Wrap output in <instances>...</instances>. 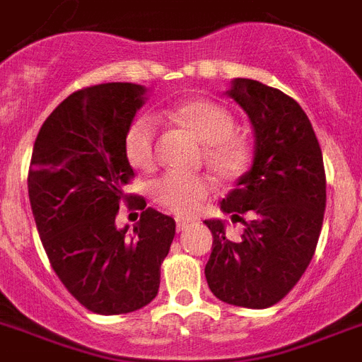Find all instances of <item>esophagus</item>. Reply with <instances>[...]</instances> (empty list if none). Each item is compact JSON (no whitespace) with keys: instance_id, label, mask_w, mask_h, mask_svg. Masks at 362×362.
Instances as JSON below:
<instances>
[{"instance_id":"esophagus-1","label":"esophagus","mask_w":362,"mask_h":362,"mask_svg":"<svg viewBox=\"0 0 362 362\" xmlns=\"http://www.w3.org/2000/svg\"><path fill=\"white\" fill-rule=\"evenodd\" d=\"M194 223L188 222V220H183V218H179L177 220V231H187L188 228H192Z\"/></svg>"}]
</instances>
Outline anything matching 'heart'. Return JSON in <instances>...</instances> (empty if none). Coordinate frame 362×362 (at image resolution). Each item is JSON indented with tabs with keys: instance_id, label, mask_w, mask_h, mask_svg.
Wrapping results in <instances>:
<instances>
[{
	"instance_id": "1",
	"label": "heart",
	"mask_w": 362,
	"mask_h": 362,
	"mask_svg": "<svg viewBox=\"0 0 362 362\" xmlns=\"http://www.w3.org/2000/svg\"><path fill=\"white\" fill-rule=\"evenodd\" d=\"M170 120L203 142V159L220 181L233 183L252 166V149L237 136L235 118L216 101L192 98L164 110ZM157 122L148 115L134 118L125 131V155L134 168L149 170L157 164ZM213 185L203 175L166 174L151 185V196L160 207L177 216H194L211 196Z\"/></svg>"
}]
</instances>
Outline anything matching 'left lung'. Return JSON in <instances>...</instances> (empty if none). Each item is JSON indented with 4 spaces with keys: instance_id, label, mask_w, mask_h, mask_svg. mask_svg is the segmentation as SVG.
I'll return each mask as SVG.
<instances>
[{
    "instance_id": "obj_1",
    "label": "left lung",
    "mask_w": 362,
    "mask_h": 362,
    "mask_svg": "<svg viewBox=\"0 0 362 362\" xmlns=\"http://www.w3.org/2000/svg\"><path fill=\"white\" fill-rule=\"evenodd\" d=\"M226 94L250 118L255 151L252 168L220 203L244 223L240 240L226 237L222 220H205L213 233L205 277L218 300L267 309L292 291L315 255L325 211L324 159L309 118L291 95L242 77Z\"/></svg>"
}]
</instances>
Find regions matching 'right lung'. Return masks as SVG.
Instances as JSON below:
<instances>
[{
  "label": "right lung",
  "mask_w": 362,
  "mask_h": 362,
  "mask_svg": "<svg viewBox=\"0 0 362 362\" xmlns=\"http://www.w3.org/2000/svg\"><path fill=\"white\" fill-rule=\"evenodd\" d=\"M148 88L103 83L74 92L38 131L29 166V202L53 270L81 305L125 315L153 300L175 220L146 207L127 235L116 228L124 187L133 177L125 131Z\"/></svg>",
  "instance_id": "1"
}]
</instances>
